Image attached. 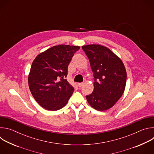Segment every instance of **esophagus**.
<instances>
[{
	"instance_id": "34e87169",
	"label": "esophagus",
	"mask_w": 154,
	"mask_h": 154,
	"mask_svg": "<svg viewBox=\"0 0 154 154\" xmlns=\"http://www.w3.org/2000/svg\"><path fill=\"white\" fill-rule=\"evenodd\" d=\"M83 84H84L83 83H77V85H78L79 87H81V86H82Z\"/></svg>"
}]
</instances>
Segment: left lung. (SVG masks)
Returning a JSON list of instances; mask_svg holds the SVG:
<instances>
[{"label":"left lung","instance_id":"1","mask_svg":"<svg viewBox=\"0 0 154 154\" xmlns=\"http://www.w3.org/2000/svg\"><path fill=\"white\" fill-rule=\"evenodd\" d=\"M94 76V90L86 96L94 109L104 111L112 107L124 93L127 72L122 60L111 50L99 45L83 46Z\"/></svg>","mask_w":154,"mask_h":154}]
</instances>
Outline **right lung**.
<instances>
[{"label":"right lung","mask_w":154,"mask_h":154,"mask_svg":"<svg viewBox=\"0 0 154 154\" xmlns=\"http://www.w3.org/2000/svg\"><path fill=\"white\" fill-rule=\"evenodd\" d=\"M79 46L58 45L39 54L33 60L28 77L35 100L48 110L56 111L66 104L74 88L66 79L68 67Z\"/></svg>","instance_id":"1"}]
</instances>
